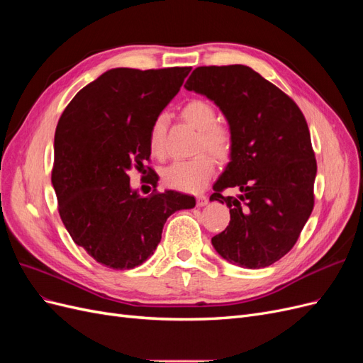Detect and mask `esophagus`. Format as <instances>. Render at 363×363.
I'll return each instance as SVG.
<instances>
[{
    "label": "esophagus",
    "instance_id": "obj_1",
    "mask_svg": "<svg viewBox=\"0 0 363 363\" xmlns=\"http://www.w3.org/2000/svg\"><path fill=\"white\" fill-rule=\"evenodd\" d=\"M208 203V199L206 195H199L196 196V206H200V207H203V206H206Z\"/></svg>",
    "mask_w": 363,
    "mask_h": 363
}]
</instances>
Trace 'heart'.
Masks as SVG:
<instances>
[{"label": "heart", "instance_id": "1", "mask_svg": "<svg viewBox=\"0 0 363 363\" xmlns=\"http://www.w3.org/2000/svg\"><path fill=\"white\" fill-rule=\"evenodd\" d=\"M182 116L200 130L196 150L211 152L218 162H227L232 157L235 135L227 124L216 121V108L211 101L203 98L189 100L182 107ZM164 130H167V116L160 113L151 123L148 133V148L151 155L159 159L164 156ZM210 155L201 152L194 159L171 163L169 167L162 169L163 184L183 192H199L213 174L215 164Z\"/></svg>", "mask_w": 363, "mask_h": 363}]
</instances>
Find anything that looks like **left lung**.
I'll return each mask as SVG.
<instances>
[{
  "label": "left lung",
  "instance_id": "obj_1",
  "mask_svg": "<svg viewBox=\"0 0 363 363\" xmlns=\"http://www.w3.org/2000/svg\"><path fill=\"white\" fill-rule=\"evenodd\" d=\"M184 87L215 101L235 135L232 162L211 195L228 206L230 223L212 244L239 267H269L292 250L313 211L316 159L306 118L244 65L195 68ZM228 187L243 195L224 197Z\"/></svg>",
  "mask_w": 363,
  "mask_h": 363
}]
</instances>
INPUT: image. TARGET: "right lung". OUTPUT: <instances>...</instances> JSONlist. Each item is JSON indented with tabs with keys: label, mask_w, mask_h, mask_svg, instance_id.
Masks as SVG:
<instances>
[{
	"label": "right lung",
	"mask_w": 363,
	"mask_h": 363,
	"mask_svg": "<svg viewBox=\"0 0 363 363\" xmlns=\"http://www.w3.org/2000/svg\"><path fill=\"white\" fill-rule=\"evenodd\" d=\"M189 71L111 69L84 86L59 119L51 171L57 211L74 242L107 268L142 265L159 245L167 219L195 206L191 195L159 192L156 172L155 189L139 196L128 175L150 162L151 123Z\"/></svg>",
	"instance_id": "obj_1"
}]
</instances>
